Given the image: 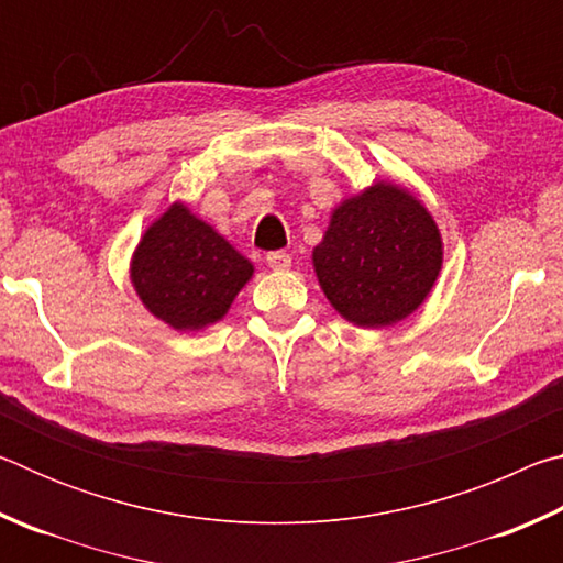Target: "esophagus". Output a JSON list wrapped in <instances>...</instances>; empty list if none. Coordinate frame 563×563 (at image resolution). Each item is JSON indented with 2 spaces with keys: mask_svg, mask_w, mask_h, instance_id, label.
<instances>
[{
  "mask_svg": "<svg viewBox=\"0 0 563 563\" xmlns=\"http://www.w3.org/2000/svg\"><path fill=\"white\" fill-rule=\"evenodd\" d=\"M265 263H268V268H271V271H288L290 265H292V258H290L288 253L275 251V253H268V255H265Z\"/></svg>",
  "mask_w": 563,
  "mask_h": 563,
  "instance_id": "obj_1",
  "label": "esophagus"
}]
</instances>
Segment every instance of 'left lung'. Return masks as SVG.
<instances>
[{
    "mask_svg": "<svg viewBox=\"0 0 563 563\" xmlns=\"http://www.w3.org/2000/svg\"><path fill=\"white\" fill-rule=\"evenodd\" d=\"M444 263L440 225L412 190L389 178L332 208L312 247L320 290L340 318L383 330L430 298Z\"/></svg>",
    "mask_w": 563,
    "mask_h": 563,
    "instance_id": "1",
    "label": "left lung"
}]
</instances>
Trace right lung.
<instances>
[{
    "label": "right lung",
    "instance_id": "1",
    "mask_svg": "<svg viewBox=\"0 0 563 563\" xmlns=\"http://www.w3.org/2000/svg\"><path fill=\"white\" fill-rule=\"evenodd\" d=\"M253 273V263L184 201L151 221L129 263L139 300L176 332H201L221 322Z\"/></svg>",
    "mask_w": 563,
    "mask_h": 563
}]
</instances>
